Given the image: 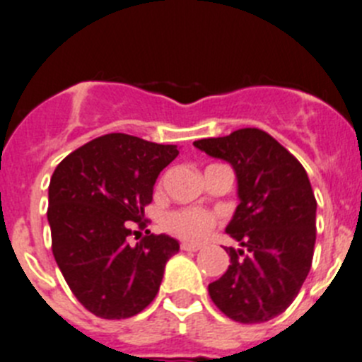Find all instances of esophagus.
Listing matches in <instances>:
<instances>
[{
	"label": "esophagus",
	"instance_id": "34e87169",
	"mask_svg": "<svg viewBox=\"0 0 362 362\" xmlns=\"http://www.w3.org/2000/svg\"><path fill=\"white\" fill-rule=\"evenodd\" d=\"M181 250L197 252V250H201V245H194V243H181Z\"/></svg>",
	"mask_w": 362,
	"mask_h": 362
}]
</instances>
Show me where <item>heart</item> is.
<instances>
[{"label":"heart","mask_w":362,"mask_h":362,"mask_svg":"<svg viewBox=\"0 0 362 362\" xmlns=\"http://www.w3.org/2000/svg\"><path fill=\"white\" fill-rule=\"evenodd\" d=\"M217 225L216 214L199 206L172 210L163 217V228L185 241H201Z\"/></svg>","instance_id":"b5f03b06"}]
</instances>
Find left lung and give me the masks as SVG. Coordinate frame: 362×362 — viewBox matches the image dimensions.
<instances>
[{
    "label": "left lung",
    "mask_w": 362,
    "mask_h": 362,
    "mask_svg": "<svg viewBox=\"0 0 362 362\" xmlns=\"http://www.w3.org/2000/svg\"><path fill=\"white\" fill-rule=\"evenodd\" d=\"M235 170L239 199L226 233L228 270L209 284L226 317L245 325L277 317L292 305L312 267L317 201L299 161L261 129L194 141Z\"/></svg>",
    "instance_id": "1"
}]
</instances>
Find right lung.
Segmentation results:
<instances>
[{"label":"right lung","instance_id":"right-lung-1","mask_svg":"<svg viewBox=\"0 0 362 362\" xmlns=\"http://www.w3.org/2000/svg\"><path fill=\"white\" fill-rule=\"evenodd\" d=\"M175 145L129 134H105L69 153L49 185L52 254L69 288L101 319L132 317L158 296L166 261L179 243L146 232L159 172L177 158Z\"/></svg>","mask_w":362,"mask_h":362}]
</instances>
